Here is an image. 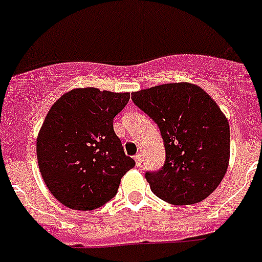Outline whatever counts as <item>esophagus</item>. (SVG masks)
<instances>
[{
    "label": "esophagus",
    "mask_w": 262,
    "mask_h": 262,
    "mask_svg": "<svg viewBox=\"0 0 262 262\" xmlns=\"http://www.w3.org/2000/svg\"><path fill=\"white\" fill-rule=\"evenodd\" d=\"M135 160H136V165H137V166H141V164H142V155H140V153H138V155H136Z\"/></svg>",
    "instance_id": "34e87169"
}]
</instances>
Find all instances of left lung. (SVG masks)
<instances>
[{
  "mask_svg": "<svg viewBox=\"0 0 262 262\" xmlns=\"http://www.w3.org/2000/svg\"><path fill=\"white\" fill-rule=\"evenodd\" d=\"M132 100L157 124L165 162L146 172L151 192L173 205L205 200L229 165V122L205 90L188 82L164 83L132 93Z\"/></svg>",
  "mask_w": 262,
  "mask_h": 262,
  "instance_id": "1",
  "label": "left lung"
}]
</instances>
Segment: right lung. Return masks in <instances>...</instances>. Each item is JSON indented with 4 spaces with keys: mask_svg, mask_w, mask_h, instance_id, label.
I'll list each match as a JSON object with an SVG mask.
<instances>
[{
    "mask_svg": "<svg viewBox=\"0 0 262 262\" xmlns=\"http://www.w3.org/2000/svg\"><path fill=\"white\" fill-rule=\"evenodd\" d=\"M129 98V93L78 88L48 112L37 137V160L46 186L62 205L76 210L105 205L135 166L113 129Z\"/></svg>",
    "mask_w": 262,
    "mask_h": 262,
    "instance_id": "obj_1",
    "label": "right lung"
}]
</instances>
